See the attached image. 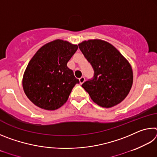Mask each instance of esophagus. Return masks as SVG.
<instances>
[{
	"mask_svg": "<svg viewBox=\"0 0 157 157\" xmlns=\"http://www.w3.org/2000/svg\"><path fill=\"white\" fill-rule=\"evenodd\" d=\"M79 83H80L81 84H83L84 82H85V78H84V77H81V78H79Z\"/></svg>",
	"mask_w": 157,
	"mask_h": 157,
	"instance_id": "1",
	"label": "esophagus"
}]
</instances>
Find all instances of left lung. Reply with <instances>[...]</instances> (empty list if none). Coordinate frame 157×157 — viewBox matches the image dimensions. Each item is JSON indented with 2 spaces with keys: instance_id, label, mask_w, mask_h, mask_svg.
<instances>
[{
  "instance_id": "1",
  "label": "left lung",
  "mask_w": 157,
  "mask_h": 157,
  "mask_svg": "<svg viewBox=\"0 0 157 157\" xmlns=\"http://www.w3.org/2000/svg\"><path fill=\"white\" fill-rule=\"evenodd\" d=\"M94 70V76L82 86L98 105L110 108L121 103L130 91L133 71L128 61L113 45L101 39L78 44Z\"/></svg>"
}]
</instances>
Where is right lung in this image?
Masks as SVG:
<instances>
[{
  "mask_svg": "<svg viewBox=\"0 0 157 157\" xmlns=\"http://www.w3.org/2000/svg\"><path fill=\"white\" fill-rule=\"evenodd\" d=\"M78 45L56 39L44 45L29 62L23 74V88L33 104L46 110H55L66 102L79 84L67 63Z\"/></svg>",
  "mask_w": 157,
  "mask_h": 157,
  "instance_id": "obj_1",
  "label": "right lung"
}]
</instances>
